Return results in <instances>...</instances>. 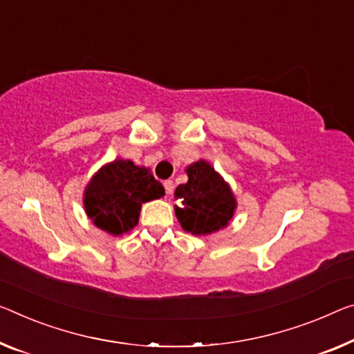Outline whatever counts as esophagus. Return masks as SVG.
<instances>
[{"instance_id": "esophagus-1", "label": "esophagus", "mask_w": 354, "mask_h": 354, "mask_svg": "<svg viewBox=\"0 0 354 354\" xmlns=\"http://www.w3.org/2000/svg\"><path fill=\"white\" fill-rule=\"evenodd\" d=\"M165 188H166V193L171 196L174 193V182L172 180H166L165 182Z\"/></svg>"}]
</instances>
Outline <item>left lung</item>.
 <instances>
[{"mask_svg":"<svg viewBox=\"0 0 354 354\" xmlns=\"http://www.w3.org/2000/svg\"><path fill=\"white\" fill-rule=\"evenodd\" d=\"M187 174L188 182L174 193L182 203V207L176 205V215L183 230L205 236L226 227L237 207L230 185L204 160L188 166Z\"/></svg>","mask_w":354,"mask_h":354,"instance_id":"1","label":"left lung"}]
</instances>
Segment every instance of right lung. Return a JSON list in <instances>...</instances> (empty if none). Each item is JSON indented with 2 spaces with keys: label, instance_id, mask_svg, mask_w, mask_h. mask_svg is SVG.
Masks as SVG:
<instances>
[{
  "label": "right lung",
  "instance_id": "obj_1",
  "mask_svg": "<svg viewBox=\"0 0 354 354\" xmlns=\"http://www.w3.org/2000/svg\"><path fill=\"white\" fill-rule=\"evenodd\" d=\"M162 196L165 188L150 169L118 158L102 166L86 185L84 205L100 230L120 236L138 225L144 203Z\"/></svg>",
  "mask_w": 354,
  "mask_h": 354
}]
</instances>
